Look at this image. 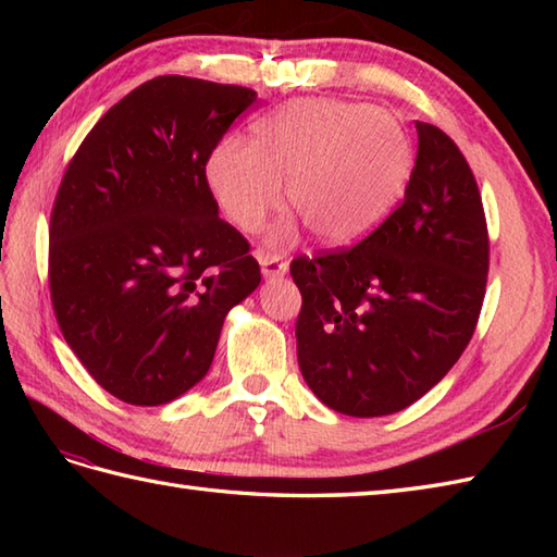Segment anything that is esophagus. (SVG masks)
Instances as JSON below:
<instances>
[{
	"mask_svg": "<svg viewBox=\"0 0 557 557\" xmlns=\"http://www.w3.org/2000/svg\"><path fill=\"white\" fill-rule=\"evenodd\" d=\"M258 263H260V270H263V277H268V280L287 275V270H289L287 260H282V256L270 253V251H258Z\"/></svg>",
	"mask_w": 557,
	"mask_h": 557,
	"instance_id": "34e87169",
	"label": "esophagus"
}]
</instances>
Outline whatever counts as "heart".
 <instances>
[{"label":"heart","instance_id":"b5f03b06","mask_svg":"<svg viewBox=\"0 0 557 557\" xmlns=\"http://www.w3.org/2000/svg\"><path fill=\"white\" fill-rule=\"evenodd\" d=\"M411 140L371 104L301 98L251 124L248 144L224 140L208 162V184L224 215L256 232L287 200L315 239L349 244L373 232L405 196Z\"/></svg>","mask_w":557,"mask_h":557}]
</instances>
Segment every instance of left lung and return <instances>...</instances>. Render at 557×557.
I'll return each mask as SVG.
<instances>
[{"instance_id":"8db88e82","label":"left lung","mask_w":557,"mask_h":557,"mask_svg":"<svg viewBox=\"0 0 557 557\" xmlns=\"http://www.w3.org/2000/svg\"><path fill=\"white\" fill-rule=\"evenodd\" d=\"M401 203L357 246L292 260L297 357L313 395L347 417H385L443 381L486 297L488 227L469 162L417 122Z\"/></svg>"}]
</instances>
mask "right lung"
<instances>
[{
    "label": "right lung",
    "instance_id": "add662e5",
    "mask_svg": "<svg viewBox=\"0 0 557 557\" xmlns=\"http://www.w3.org/2000/svg\"><path fill=\"white\" fill-rule=\"evenodd\" d=\"M256 90L158 76L83 138L50 215V299L92 381L158 407L210 369L224 315L260 282L206 164Z\"/></svg>",
    "mask_w": 557,
    "mask_h": 557
}]
</instances>
